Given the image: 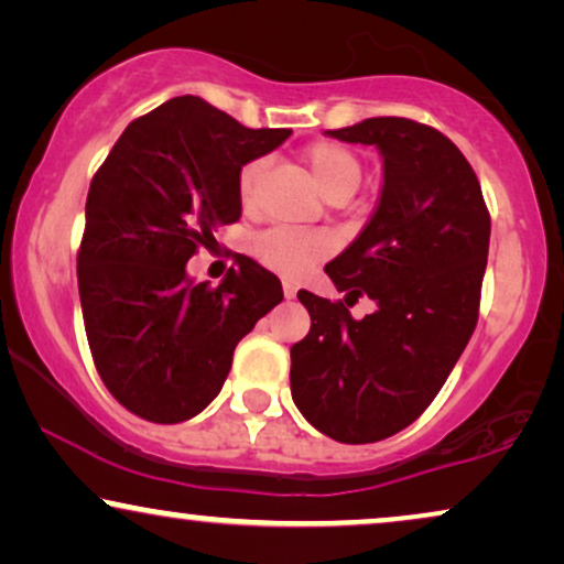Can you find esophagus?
<instances>
[{
  "mask_svg": "<svg viewBox=\"0 0 564 564\" xmlns=\"http://www.w3.org/2000/svg\"><path fill=\"white\" fill-rule=\"evenodd\" d=\"M282 292H284V297L292 300V297H295L297 288H295V284H292V282H284V284H282Z\"/></svg>",
  "mask_w": 564,
  "mask_h": 564,
  "instance_id": "esophagus-1",
  "label": "esophagus"
}]
</instances>
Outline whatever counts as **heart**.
<instances>
[{"mask_svg": "<svg viewBox=\"0 0 564 564\" xmlns=\"http://www.w3.org/2000/svg\"><path fill=\"white\" fill-rule=\"evenodd\" d=\"M305 164L311 166V174L318 189L328 199L334 197H349L361 180V161L349 145L336 141H315L303 149ZM264 172V159H253L249 164L241 166L238 172V197H241L243 207H251L257 203L259 180ZM253 257L261 267L269 272H276L288 280H297L307 269L318 264L326 257V246L321 238L297 234V230L288 228H272L267 234L253 238L251 243Z\"/></svg>", "mask_w": 564, "mask_h": 564, "instance_id": "obj_1", "label": "heart"}]
</instances>
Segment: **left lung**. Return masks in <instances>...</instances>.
<instances>
[{"instance_id": "obj_1", "label": "left lung", "mask_w": 564, "mask_h": 564, "mask_svg": "<svg viewBox=\"0 0 564 564\" xmlns=\"http://www.w3.org/2000/svg\"><path fill=\"white\" fill-rule=\"evenodd\" d=\"M326 133L377 145L384 182L357 241L326 264L346 297L297 292L311 334L290 349V384L321 434L369 444L411 426L465 351L480 315L490 213L469 161L436 128L369 118ZM361 294L378 311L354 322L348 307Z\"/></svg>"}]
</instances>
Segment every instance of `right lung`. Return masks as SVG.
<instances>
[{"label":"right lung","instance_id":"obj_1","mask_svg":"<svg viewBox=\"0 0 564 564\" xmlns=\"http://www.w3.org/2000/svg\"><path fill=\"white\" fill-rule=\"evenodd\" d=\"M184 95L122 130L87 195L76 276L91 359L105 388L151 423H182L218 395L234 349L282 284L238 257L218 288L187 261L241 218L238 172L288 141Z\"/></svg>","mask_w":564,"mask_h":564}]
</instances>
